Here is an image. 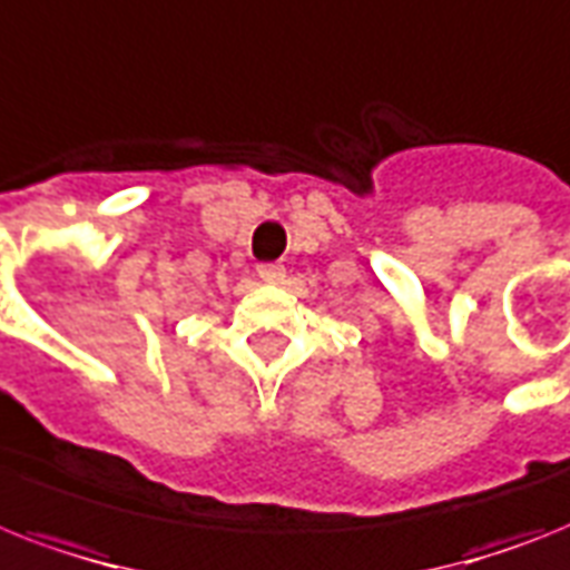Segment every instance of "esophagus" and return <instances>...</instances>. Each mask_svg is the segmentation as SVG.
<instances>
[{"label":"esophagus","instance_id":"obj_1","mask_svg":"<svg viewBox=\"0 0 570 570\" xmlns=\"http://www.w3.org/2000/svg\"><path fill=\"white\" fill-rule=\"evenodd\" d=\"M256 274L265 282H282L285 265H282V262H262V265H256Z\"/></svg>","mask_w":570,"mask_h":570}]
</instances>
